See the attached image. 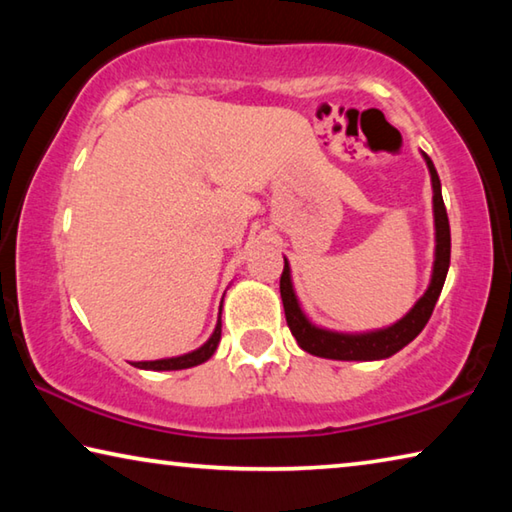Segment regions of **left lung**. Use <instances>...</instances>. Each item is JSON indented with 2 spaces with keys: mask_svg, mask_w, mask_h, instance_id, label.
<instances>
[{
  "mask_svg": "<svg viewBox=\"0 0 512 512\" xmlns=\"http://www.w3.org/2000/svg\"><path fill=\"white\" fill-rule=\"evenodd\" d=\"M422 158L427 162L429 176H431V189H433V228H436V248H433V268L431 280L427 291L422 298L406 311V314L395 320L393 325L368 329V332H336V329L320 327L311 323L309 316L302 311L300 300L296 296L291 280V266L284 257V271L280 277V293L284 316H287V325L291 334L296 336L298 345L305 352L314 354V357L323 359H336V361H379L393 357L400 352L404 345H409L415 336H418L427 320L431 318V311L436 307L440 291H443L445 277L449 271V255H452V235H449V219L443 203V192H440V178L438 171L427 153L422 151Z\"/></svg>",
  "mask_w": 512,
  "mask_h": 512,
  "instance_id": "left-lung-1",
  "label": "left lung"
}]
</instances>
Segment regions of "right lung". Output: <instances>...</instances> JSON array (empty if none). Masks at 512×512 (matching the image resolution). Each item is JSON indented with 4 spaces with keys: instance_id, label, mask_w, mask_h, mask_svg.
<instances>
[{
    "instance_id": "right-lung-1",
    "label": "right lung",
    "mask_w": 512,
    "mask_h": 512,
    "mask_svg": "<svg viewBox=\"0 0 512 512\" xmlns=\"http://www.w3.org/2000/svg\"><path fill=\"white\" fill-rule=\"evenodd\" d=\"M221 341V309H219V320H216V327L210 339H207L201 348H196L187 354H180V357H171V359H158V361H135L133 366L140 370H185V368H194L201 366L207 359L212 357L219 348Z\"/></svg>"
}]
</instances>
